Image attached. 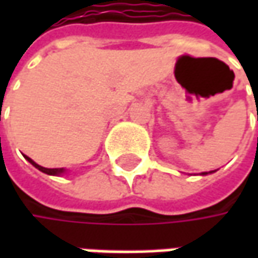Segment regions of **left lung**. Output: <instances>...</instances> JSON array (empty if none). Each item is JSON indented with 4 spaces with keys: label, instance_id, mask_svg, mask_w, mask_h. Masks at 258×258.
<instances>
[{
    "label": "left lung",
    "instance_id": "1",
    "mask_svg": "<svg viewBox=\"0 0 258 258\" xmlns=\"http://www.w3.org/2000/svg\"><path fill=\"white\" fill-rule=\"evenodd\" d=\"M211 172H213V171H211ZM211 172H210V173H211ZM207 173H208V172H203V175H207Z\"/></svg>",
    "mask_w": 258,
    "mask_h": 258
}]
</instances>
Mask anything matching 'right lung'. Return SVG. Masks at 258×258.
I'll return each mask as SVG.
<instances>
[{"label":"right lung","instance_id":"obj_1","mask_svg":"<svg viewBox=\"0 0 258 258\" xmlns=\"http://www.w3.org/2000/svg\"><path fill=\"white\" fill-rule=\"evenodd\" d=\"M27 158V161L30 162V164L33 165V166H35L38 171H41V172L47 173V175H61V173L66 172L64 168H44V166H40L38 164H35L34 161L31 159V158H28V156H25Z\"/></svg>","mask_w":258,"mask_h":258}]
</instances>
